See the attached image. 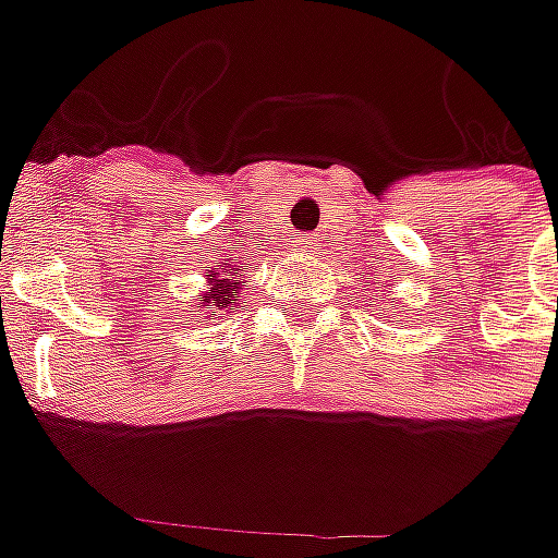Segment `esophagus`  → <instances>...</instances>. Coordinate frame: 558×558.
I'll return each instance as SVG.
<instances>
[{"instance_id":"obj_1","label":"esophagus","mask_w":558,"mask_h":558,"mask_svg":"<svg viewBox=\"0 0 558 558\" xmlns=\"http://www.w3.org/2000/svg\"><path fill=\"white\" fill-rule=\"evenodd\" d=\"M291 247H294V251H304V254H311V251H316V239H313V235H298Z\"/></svg>"}]
</instances>
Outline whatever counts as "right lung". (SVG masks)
<instances>
[{"label": "right lung", "instance_id": "right-lung-1", "mask_svg": "<svg viewBox=\"0 0 558 558\" xmlns=\"http://www.w3.org/2000/svg\"><path fill=\"white\" fill-rule=\"evenodd\" d=\"M242 298V279L235 276L232 267H220V269H207V291L198 294V301L192 307H198V316L204 319H214L217 313L229 311L239 304Z\"/></svg>", "mask_w": 558, "mask_h": 558}]
</instances>
